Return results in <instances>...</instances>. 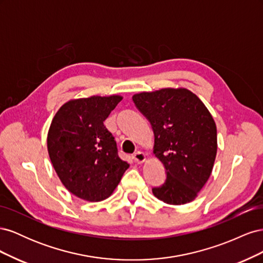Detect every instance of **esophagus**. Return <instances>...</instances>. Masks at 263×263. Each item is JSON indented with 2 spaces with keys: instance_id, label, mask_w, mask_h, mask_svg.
I'll list each match as a JSON object with an SVG mask.
<instances>
[{
  "instance_id": "obj_1",
  "label": "esophagus",
  "mask_w": 263,
  "mask_h": 263,
  "mask_svg": "<svg viewBox=\"0 0 263 263\" xmlns=\"http://www.w3.org/2000/svg\"><path fill=\"white\" fill-rule=\"evenodd\" d=\"M133 159L135 160V162L137 163H144L146 161V155L142 153V151H137L133 155Z\"/></svg>"
}]
</instances>
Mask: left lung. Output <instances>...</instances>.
Listing matches in <instances>:
<instances>
[{
    "mask_svg": "<svg viewBox=\"0 0 263 263\" xmlns=\"http://www.w3.org/2000/svg\"><path fill=\"white\" fill-rule=\"evenodd\" d=\"M153 126L154 155L166 171L154 195L166 204L194 201L208 182L217 154V129L204 103L185 87H164L133 95Z\"/></svg>",
    "mask_w": 263,
    "mask_h": 263,
    "instance_id": "obj_1",
    "label": "left lung"
}]
</instances>
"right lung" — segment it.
I'll use <instances>...</instances> for the list:
<instances>
[{
  "label": "right lung",
  "instance_id": "right-lung-1",
  "mask_svg": "<svg viewBox=\"0 0 263 263\" xmlns=\"http://www.w3.org/2000/svg\"><path fill=\"white\" fill-rule=\"evenodd\" d=\"M122 95H93L66 102L52 118L47 149L65 187L87 202L113 194L129 163L117 155L116 141L104 126Z\"/></svg>",
  "mask_w": 263,
  "mask_h": 263
}]
</instances>
